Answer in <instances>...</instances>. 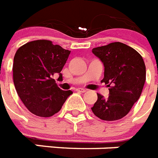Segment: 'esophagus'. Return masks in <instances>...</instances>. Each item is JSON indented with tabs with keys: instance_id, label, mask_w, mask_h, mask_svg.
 I'll return each mask as SVG.
<instances>
[{
	"instance_id": "obj_1",
	"label": "esophagus",
	"mask_w": 158,
	"mask_h": 158,
	"mask_svg": "<svg viewBox=\"0 0 158 158\" xmlns=\"http://www.w3.org/2000/svg\"><path fill=\"white\" fill-rule=\"evenodd\" d=\"M77 91L81 92V93H85V92L86 91V89H82V88H78V89H77Z\"/></svg>"
}]
</instances>
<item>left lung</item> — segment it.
<instances>
[{"instance_id": "obj_1", "label": "left lung", "mask_w": 158, "mask_h": 158, "mask_svg": "<svg viewBox=\"0 0 158 158\" xmlns=\"http://www.w3.org/2000/svg\"><path fill=\"white\" fill-rule=\"evenodd\" d=\"M92 52L104 66L101 82L109 87L107 98L97 94L91 108L94 114L103 121H117L127 116L138 100L146 80L144 62L135 49L122 42H113L94 48Z\"/></svg>"}]
</instances>
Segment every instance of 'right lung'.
Here are the masks:
<instances>
[{
    "mask_svg": "<svg viewBox=\"0 0 158 158\" xmlns=\"http://www.w3.org/2000/svg\"><path fill=\"white\" fill-rule=\"evenodd\" d=\"M70 50L51 41L36 40L20 46L15 53L13 79L15 89L25 107L38 117H48L57 113L71 90H62L53 78L60 73Z\"/></svg>",
    "mask_w": 158,
    "mask_h": 158,
    "instance_id": "obj_1",
    "label": "right lung"
}]
</instances>
